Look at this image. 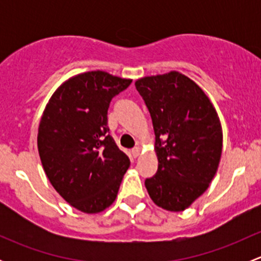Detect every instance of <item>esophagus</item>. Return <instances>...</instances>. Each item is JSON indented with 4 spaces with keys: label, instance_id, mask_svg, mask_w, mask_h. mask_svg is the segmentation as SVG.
Segmentation results:
<instances>
[{
    "label": "esophagus",
    "instance_id": "34e87169",
    "mask_svg": "<svg viewBox=\"0 0 261 261\" xmlns=\"http://www.w3.org/2000/svg\"><path fill=\"white\" fill-rule=\"evenodd\" d=\"M140 151H141L140 147L136 146V147H134L133 150H131V154H133V156H134V158H138L139 155H140Z\"/></svg>",
    "mask_w": 261,
    "mask_h": 261
}]
</instances>
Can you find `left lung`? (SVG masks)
<instances>
[{
	"mask_svg": "<svg viewBox=\"0 0 261 261\" xmlns=\"http://www.w3.org/2000/svg\"><path fill=\"white\" fill-rule=\"evenodd\" d=\"M152 120L158 172L145 187L156 206L188 208L210 187L222 154V127L201 87L179 72L135 82Z\"/></svg>",
	"mask_w": 261,
	"mask_h": 261,
	"instance_id": "1",
	"label": "left lung"
}]
</instances>
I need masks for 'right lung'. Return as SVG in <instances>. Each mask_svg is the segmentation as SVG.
Segmentation results:
<instances>
[{
    "mask_svg": "<svg viewBox=\"0 0 261 261\" xmlns=\"http://www.w3.org/2000/svg\"><path fill=\"white\" fill-rule=\"evenodd\" d=\"M131 80L102 70L65 81L49 99L38 133L46 177L74 208L98 213L117 197L130 159L110 135L107 111Z\"/></svg>",
    "mask_w": 261,
    "mask_h": 261,
    "instance_id": "add662e5",
    "label": "right lung"
}]
</instances>
